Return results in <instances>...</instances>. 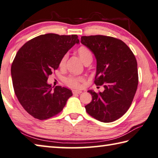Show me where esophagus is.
<instances>
[{"instance_id":"1","label":"esophagus","mask_w":158,"mask_h":158,"mask_svg":"<svg viewBox=\"0 0 158 158\" xmlns=\"http://www.w3.org/2000/svg\"><path fill=\"white\" fill-rule=\"evenodd\" d=\"M82 92L81 90H73L72 91V93L73 94H81Z\"/></svg>"}]
</instances>
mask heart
<instances>
[{
	"mask_svg": "<svg viewBox=\"0 0 158 158\" xmlns=\"http://www.w3.org/2000/svg\"><path fill=\"white\" fill-rule=\"evenodd\" d=\"M76 53L78 55L80 59L84 64H86L88 62H92L93 60V55L90 50L87 47L85 46H80L76 50ZM66 60V57L64 56L62 59L60 60L59 64L60 68L62 69L65 66ZM84 79L82 77H75V76H69L66 77L65 80L66 84L68 86L73 87V88H77L81 87V83L83 82Z\"/></svg>",
	"mask_w": 158,
	"mask_h": 158,
	"instance_id": "b5f03b06",
	"label": "heart"
}]
</instances>
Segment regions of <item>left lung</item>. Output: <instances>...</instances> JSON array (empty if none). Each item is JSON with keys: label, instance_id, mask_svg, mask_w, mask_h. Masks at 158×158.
<instances>
[{"label": "left lung", "instance_id": "left-lung-1", "mask_svg": "<svg viewBox=\"0 0 158 158\" xmlns=\"http://www.w3.org/2000/svg\"><path fill=\"white\" fill-rule=\"evenodd\" d=\"M81 42L96 58L95 85L105 88L103 92L88 91L92 100L85 109L96 120L112 122L128 111L133 101L139 81L137 60L131 48L117 38L82 36Z\"/></svg>", "mask_w": 158, "mask_h": 158}]
</instances>
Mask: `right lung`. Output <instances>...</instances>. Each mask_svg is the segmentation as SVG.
<instances>
[{
	"instance_id": "obj_1",
	"label": "right lung",
	"mask_w": 158,
	"mask_h": 158,
	"mask_svg": "<svg viewBox=\"0 0 158 158\" xmlns=\"http://www.w3.org/2000/svg\"><path fill=\"white\" fill-rule=\"evenodd\" d=\"M76 43H79L76 35L48 33L27 41L18 51L11 66L13 87L19 103L32 117L40 120L54 117L72 96L66 87L52 89L47 80Z\"/></svg>"
}]
</instances>
